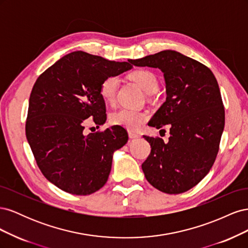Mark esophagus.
<instances>
[{
  "mask_svg": "<svg viewBox=\"0 0 248 248\" xmlns=\"http://www.w3.org/2000/svg\"><path fill=\"white\" fill-rule=\"evenodd\" d=\"M128 136H129V139H131V140H136V139H139V138H140L139 134L134 133V132H132V131H129V132H128Z\"/></svg>",
  "mask_w": 248,
  "mask_h": 248,
  "instance_id": "obj_1",
  "label": "esophagus"
}]
</instances>
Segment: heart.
I'll return each mask as SVG.
<instances>
[{
	"label": "heart",
	"instance_id": "b5f03b06",
	"mask_svg": "<svg viewBox=\"0 0 248 248\" xmlns=\"http://www.w3.org/2000/svg\"><path fill=\"white\" fill-rule=\"evenodd\" d=\"M130 78L144 90L147 94H153L158 88V79L155 74L148 69H137L130 73ZM120 80L117 76H109L104 78L99 87V94L102 99L112 104L116 100ZM148 119V114L130 108H120L109 117L112 125L121 126L130 131H137Z\"/></svg>",
	"mask_w": 248,
	"mask_h": 248
}]
</instances>
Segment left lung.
I'll return each instance as SVG.
<instances>
[{"label": "left lung", "mask_w": 248, "mask_h": 248, "mask_svg": "<svg viewBox=\"0 0 248 248\" xmlns=\"http://www.w3.org/2000/svg\"><path fill=\"white\" fill-rule=\"evenodd\" d=\"M134 66L163 72L167 99L148 123L170 125L169 141L144 138L151 153L141 164L148 182L169 194L182 193L200 183L211 170L224 128V108L212 71L175 50L130 60Z\"/></svg>", "instance_id": "8db88e82"}]
</instances>
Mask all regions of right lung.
<instances>
[{"mask_svg": "<svg viewBox=\"0 0 248 248\" xmlns=\"http://www.w3.org/2000/svg\"><path fill=\"white\" fill-rule=\"evenodd\" d=\"M132 68L85 51L64 56L37 78L29 100L26 136L43 176L60 189L91 194L107 183L112 154L128 134L121 126L84 133L88 118L102 125L106 103L101 81Z\"/></svg>", "mask_w": 248, "mask_h": 248, "instance_id": "add662e5", "label": "right lung"}]
</instances>
